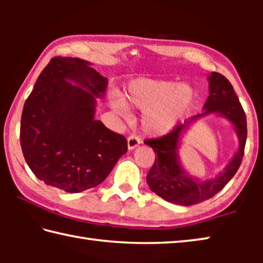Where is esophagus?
<instances>
[{"instance_id": "1", "label": "esophagus", "mask_w": 263, "mask_h": 263, "mask_svg": "<svg viewBox=\"0 0 263 263\" xmlns=\"http://www.w3.org/2000/svg\"><path fill=\"white\" fill-rule=\"evenodd\" d=\"M139 144H140V138L139 137L136 136V135L128 136V138H127V147H128V149L136 148Z\"/></svg>"}]
</instances>
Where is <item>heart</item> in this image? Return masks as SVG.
Segmentation results:
<instances>
[{
	"instance_id": "1",
	"label": "heart",
	"mask_w": 263,
	"mask_h": 263,
	"mask_svg": "<svg viewBox=\"0 0 263 263\" xmlns=\"http://www.w3.org/2000/svg\"><path fill=\"white\" fill-rule=\"evenodd\" d=\"M195 89L171 80L138 79L128 84L126 102L121 97L111 101L114 109L125 116L127 105L144 111L142 127L149 133L162 135L176 126L195 104Z\"/></svg>"
}]
</instances>
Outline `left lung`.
Segmentation results:
<instances>
[{
    "label": "left lung",
    "mask_w": 263,
    "mask_h": 263,
    "mask_svg": "<svg viewBox=\"0 0 263 263\" xmlns=\"http://www.w3.org/2000/svg\"><path fill=\"white\" fill-rule=\"evenodd\" d=\"M209 81L210 95L203 106L205 112L195 116L191 120L208 113H221L234 123L240 140L238 152L219 177L215 180L198 181L186 175L179 166L177 158L179 136L191 121H185L184 124H177L174 128L161 137L144 140L145 144L151 146L157 153L153 166L146 176L148 186L164 201L179 205H194L213 197L235 175L243 158L247 122L242 105L235 94L233 86L224 75L212 72L209 77Z\"/></svg>",
    "instance_id": "8db88e82"
}]
</instances>
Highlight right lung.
<instances>
[{
  "label": "right lung",
  "mask_w": 263,
  "mask_h": 263,
  "mask_svg": "<svg viewBox=\"0 0 263 263\" xmlns=\"http://www.w3.org/2000/svg\"><path fill=\"white\" fill-rule=\"evenodd\" d=\"M106 86L108 80L78 58H52L38 77L22 112L20 139L26 163L46 185L67 193L90 189L126 153V138L94 119L95 99Z\"/></svg>",
  "instance_id": "1"
}]
</instances>
